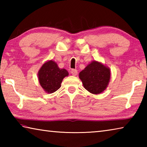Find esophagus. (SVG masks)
<instances>
[{"label":"esophagus","instance_id":"obj_1","mask_svg":"<svg viewBox=\"0 0 147 147\" xmlns=\"http://www.w3.org/2000/svg\"><path fill=\"white\" fill-rule=\"evenodd\" d=\"M71 73L73 76H76V74H78V71H77V70H76V69H72Z\"/></svg>","mask_w":147,"mask_h":147}]
</instances>
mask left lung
Segmentation results:
<instances>
[{
	"instance_id": "obj_1",
	"label": "left lung",
	"mask_w": 147,
	"mask_h": 147,
	"mask_svg": "<svg viewBox=\"0 0 147 147\" xmlns=\"http://www.w3.org/2000/svg\"><path fill=\"white\" fill-rule=\"evenodd\" d=\"M86 90L93 94H99L104 91L110 79V70L98 61H92L79 74Z\"/></svg>"
}]
</instances>
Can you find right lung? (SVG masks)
Instances as JSON below:
<instances>
[{"mask_svg": "<svg viewBox=\"0 0 147 147\" xmlns=\"http://www.w3.org/2000/svg\"><path fill=\"white\" fill-rule=\"evenodd\" d=\"M65 69H59L56 62L50 60L45 63L38 73L40 85L48 93H52L60 88L62 80L68 76Z\"/></svg>", "mask_w": 147, "mask_h": 147, "instance_id": "add662e5", "label": "right lung"}]
</instances>
